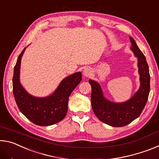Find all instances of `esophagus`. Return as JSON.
<instances>
[{
    "label": "esophagus",
    "instance_id": "obj_1",
    "mask_svg": "<svg viewBox=\"0 0 159 159\" xmlns=\"http://www.w3.org/2000/svg\"><path fill=\"white\" fill-rule=\"evenodd\" d=\"M91 73H92V71H91V69L89 68H86L83 71V75L85 77H89L91 75Z\"/></svg>",
    "mask_w": 159,
    "mask_h": 159
}]
</instances>
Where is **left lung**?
Segmentation results:
<instances>
[{"instance_id":"obj_1","label":"left lung","mask_w":159,"mask_h":159,"mask_svg":"<svg viewBox=\"0 0 159 159\" xmlns=\"http://www.w3.org/2000/svg\"><path fill=\"white\" fill-rule=\"evenodd\" d=\"M130 39L131 49L138 58L141 82L140 88L133 98L123 103L109 102L103 97L98 83L89 80L92 88L91 104L93 111L102 122L113 127H123L139 117L146 105L150 91V75L146 58L132 37Z\"/></svg>"}]
</instances>
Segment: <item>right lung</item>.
<instances>
[{
	"label": "right lung",
	"instance_id": "obj_1",
	"mask_svg": "<svg viewBox=\"0 0 159 159\" xmlns=\"http://www.w3.org/2000/svg\"><path fill=\"white\" fill-rule=\"evenodd\" d=\"M22 52L19 55L12 78L13 95L20 111L34 124L48 126L64 119L67 113L71 93L81 81V73L71 75L61 82L57 89L48 98H37L29 95L20 83V69Z\"/></svg>",
	"mask_w": 159,
	"mask_h": 159
}]
</instances>
